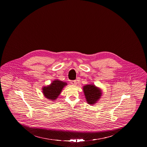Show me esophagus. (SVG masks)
Masks as SVG:
<instances>
[{"instance_id":"esophagus-1","label":"esophagus","mask_w":147,"mask_h":147,"mask_svg":"<svg viewBox=\"0 0 147 147\" xmlns=\"http://www.w3.org/2000/svg\"><path fill=\"white\" fill-rule=\"evenodd\" d=\"M71 84H72V85H76L77 84V82H76V80H72V81H71Z\"/></svg>"}]
</instances>
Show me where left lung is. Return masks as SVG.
<instances>
[{"mask_svg":"<svg viewBox=\"0 0 147 147\" xmlns=\"http://www.w3.org/2000/svg\"><path fill=\"white\" fill-rule=\"evenodd\" d=\"M84 95L88 104L95 105L102 96V90L94 84H87L83 87Z\"/></svg>","mask_w":147,"mask_h":147,"instance_id":"left-lung-1","label":"left lung"}]
</instances>
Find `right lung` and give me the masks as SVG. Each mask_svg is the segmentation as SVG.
Instances as JSON below:
<instances>
[{
  "label": "right lung",
  "mask_w": 147,
  "mask_h": 147,
  "mask_svg": "<svg viewBox=\"0 0 147 147\" xmlns=\"http://www.w3.org/2000/svg\"><path fill=\"white\" fill-rule=\"evenodd\" d=\"M67 85L66 82L56 79L50 85L42 88V92L45 97L47 99L55 101L60 95L64 86Z\"/></svg>",
  "instance_id": "obj_1"
}]
</instances>
